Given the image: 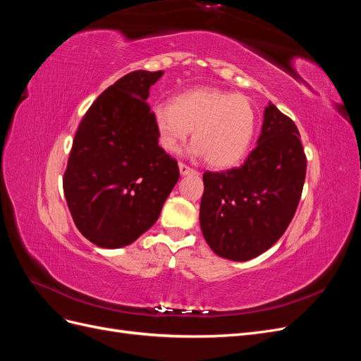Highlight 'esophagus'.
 Returning <instances> with one entry per match:
<instances>
[{"instance_id":"esophagus-1","label":"esophagus","mask_w":361,"mask_h":361,"mask_svg":"<svg viewBox=\"0 0 361 361\" xmlns=\"http://www.w3.org/2000/svg\"><path fill=\"white\" fill-rule=\"evenodd\" d=\"M179 171H180L182 176H187V174H191V173H197L194 169L188 167L187 164H183V162H179Z\"/></svg>"}]
</instances>
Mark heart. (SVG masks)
Masks as SVG:
<instances>
[{
	"mask_svg": "<svg viewBox=\"0 0 361 361\" xmlns=\"http://www.w3.org/2000/svg\"><path fill=\"white\" fill-rule=\"evenodd\" d=\"M161 147L178 154L192 130L191 155L214 169L241 162L256 134L257 113L244 94L199 87L174 96L152 111Z\"/></svg>",
	"mask_w": 361,
	"mask_h": 361,
	"instance_id": "obj_1",
	"label": "heart"
}]
</instances>
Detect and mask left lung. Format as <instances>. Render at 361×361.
Segmentation results:
<instances>
[{
  "label": "left lung",
  "instance_id": "8db88e82",
  "mask_svg": "<svg viewBox=\"0 0 361 361\" xmlns=\"http://www.w3.org/2000/svg\"><path fill=\"white\" fill-rule=\"evenodd\" d=\"M305 166L298 128L269 104L243 166L203 174L200 227L214 253L245 262L274 245L297 211Z\"/></svg>",
  "mask_w": 361,
  "mask_h": 361
}]
</instances>
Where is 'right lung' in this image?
<instances>
[{
	"mask_svg": "<svg viewBox=\"0 0 361 361\" xmlns=\"http://www.w3.org/2000/svg\"><path fill=\"white\" fill-rule=\"evenodd\" d=\"M162 73L122 76L97 96L75 134L64 197L75 226L97 247H125L147 232L179 179L146 104Z\"/></svg>",
	"mask_w": 361,
	"mask_h": 361,
	"instance_id": "add662e5",
	"label": "right lung"
}]
</instances>
